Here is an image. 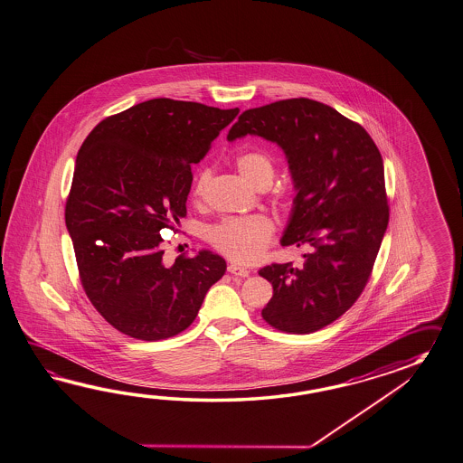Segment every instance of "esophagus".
<instances>
[{
	"label": "esophagus",
	"mask_w": 463,
	"mask_h": 463,
	"mask_svg": "<svg viewBox=\"0 0 463 463\" xmlns=\"http://www.w3.org/2000/svg\"><path fill=\"white\" fill-rule=\"evenodd\" d=\"M228 271L232 273V275H237V277H248L250 275V269H245V267H240L237 263H230L228 265Z\"/></svg>",
	"instance_id": "esophagus-1"
}]
</instances>
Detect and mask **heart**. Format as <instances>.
<instances>
[{
  "label": "heart",
  "mask_w": 463,
  "mask_h": 463,
  "mask_svg": "<svg viewBox=\"0 0 463 463\" xmlns=\"http://www.w3.org/2000/svg\"><path fill=\"white\" fill-rule=\"evenodd\" d=\"M237 166L240 173L250 184L257 188L269 186L273 180L275 166L269 155L260 151H248L238 156ZM212 180V170L203 168L194 180V196H203L206 186ZM275 226L269 216L255 215L247 218H228L218 223L210 232L213 247L228 259L248 263L259 259L261 251L269 247Z\"/></svg>",
  "instance_id": "obj_1"
}]
</instances>
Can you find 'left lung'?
Listing matches in <instances>:
<instances>
[{"instance_id": "obj_1", "label": "left lung", "mask_w": 463, "mask_h": 463, "mask_svg": "<svg viewBox=\"0 0 463 463\" xmlns=\"http://www.w3.org/2000/svg\"><path fill=\"white\" fill-rule=\"evenodd\" d=\"M257 135L288 160L297 196L283 247L308 245L303 267L271 263L263 320L287 334H312L362 295L388 225L383 160L362 125L308 98L243 111L228 141Z\"/></svg>"}]
</instances>
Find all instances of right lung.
<instances>
[{
	"mask_svg": "<svg viewBox=\"0 0 463 463\" xmlns=\"http://www.w3.org/2000/svg\"><path fill=\"white\" fill-rule=\"evenodd\" d=\"M238 111L155 98L99 121L78 151L66 228L83 290L121 334H182L225 275V260L208 250L166 267L160 232L186 216L192 165Z\"/></svg>",
	"mask_w": 463,
	"mask_h": 463,
	"instance_id": "right-lung-1",
	"label": "right lung"
}]
</instances>
